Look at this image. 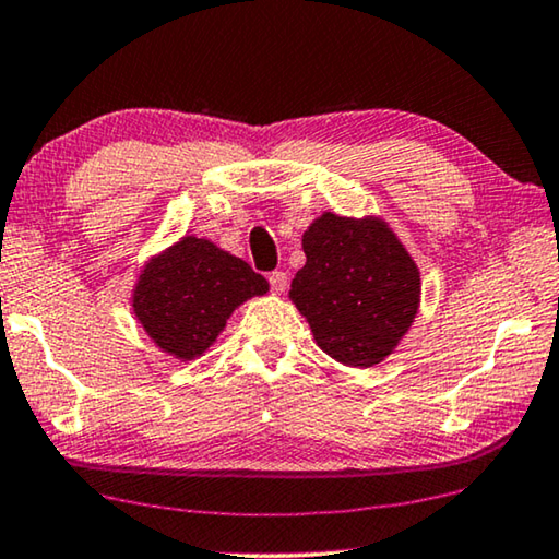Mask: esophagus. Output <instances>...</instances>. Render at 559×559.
<instances>
[{"label": "esophagus", "instance_id": "obj_1", "mask_svg": "<svg viewBox=\"0 0 559 559\" xmlns=\"http://www.w3.org/2000/svg\"><path fill=\"white\" fill-rule=\"evenodd\" d=\"M267 280H270L272 292H285L287 289V272L274 270V272H270Z\"/></svg>", "mask_w": 559, "mask_h": 559}]
</instances>
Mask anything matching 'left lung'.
I'll return each instance as SVG.
<instances>
[{
    "mask_svg": "<svg viewBox=\"0 0 559 559\" xmlns=\"http://www.w3.org/2000/svg\"><path fill=\"white\" fill-rule=\"evenodd\" d=\"M289 297L328 355L352 367L388 357L415 320L419 272L384 222L322 214L305 231Z\"/></svg>",
    "mask_w": 559,
    "mask_h": 559,
    "instance_id": "1",
    "label": "left lung"
}]
</instances>
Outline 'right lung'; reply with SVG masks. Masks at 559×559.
Returning a JSON list of instances; mask_svg holds the SVG:
<instances>
[{
	"label": "right lung",
	"mask_w": 559,
	"mask_h": 559,
	"mask_svg": "<svg viewBox=\"0 0 559 559\" xmlns=\"http://www.w3.org/2000/svg\"><path fill=\"white\" fill-rule=\"evenodd\" d=\"M267 292V280L207 239L185 237L147 264L134 314L157 345L179 359L202 355L237 305Z\"/></svg>",
	"instance_id": "add662e5"
}]
</instances>
